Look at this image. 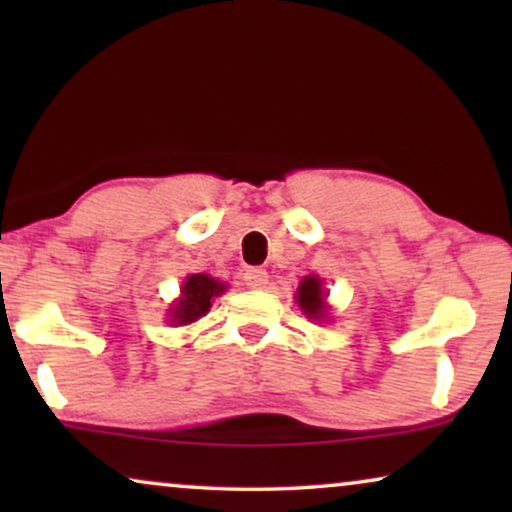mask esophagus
Returning a JSON list of instances; mask_svg holds the SVG:
<instances>
[{"label":"esophagus","instance_id":"obj_1","mask_svg":"<svg viewBox=\"0 0 512 512\" xmlns=\"http://www.w3.org/2000/svg\"><path fill=\"white\" fill-rule=\"evenodd\" d=\"M244 284H247L249 289H263V286L268 284V272L263 268L244 270Z\"/></svg>","mask_w":512,"mask_h":512}]
</instances>
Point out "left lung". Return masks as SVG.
Listing matches in <instances>:
<instances>
[{"instance_id":"left-lung-1","label":"left lung","mask_w":512,"mask_h":512,"mask_svg":"<svg viewBox=\"0 0 512 512\" xmlns=\"http://www.w3.org/2000/svg\"><path fill=\"white\" fill-rule=\"evenodd\" d=\"M298 305L307 317L321 319L326 312L324 305V289H321V279L317 277H305L298 286Z\"/></svg>"}]
</instances>
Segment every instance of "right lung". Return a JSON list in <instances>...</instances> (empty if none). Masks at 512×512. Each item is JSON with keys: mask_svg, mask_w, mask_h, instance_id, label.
Returning a JSON list of instances; mask_svg holds the SVG:
<instances>
[{"mask_svg": "<svg viewBox=\"0 0 512 512\" xmlns=\"http://www.w3.org/2000/svg\"><path fill=\"white\" fill-rule=\"evenodd\" d=\"M226 291V284L216 282L214 277L205 275H191L184 282V289H181L179 303L172 307V321L174 324H191V321L200 319L202 314H207L209 307H212V298L219 296V293Z\"/></svg>", "mask_w": 512, "mask_h": 512, "instance_id": "obj_1", "label": "right lung"}]
</instances>
